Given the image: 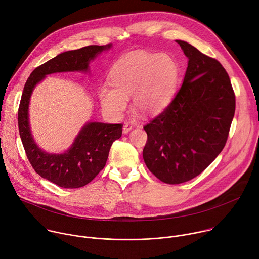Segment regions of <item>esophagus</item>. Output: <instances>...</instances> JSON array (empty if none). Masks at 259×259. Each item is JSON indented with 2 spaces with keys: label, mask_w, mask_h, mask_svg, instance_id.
<instances>
[{
  "label": "esophagus",
  "mask_w": 259,
  "mask_h": 259,
  "mask_svg": "<svg viewBox=\"0 0 259 259\" xmlns=\"http://www.w3.org/2000/svg\"><path fill=\"white\" fill-rule=\"evenodd\" d=\"M132 128H133V125H132L131 123H129V122L125 123V124H124V127H123V132H124V134L129 133V132L132 130Z\"/></svg>",
  "instance_id": "esophagus-1"
}]
</instances>
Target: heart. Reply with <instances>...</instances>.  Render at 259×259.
<instances>
[{
    "instance_id": "heart-1",
    "label": "heart",
    "mask_w": 259,
    "mask_h": 259,
    "mask_svg": "<svg viewBox=\"0 0 259 259\" xmlns=\"http://www.w3.org/2000/svg\"><path fill=\"white\" fill-rule=\"evenodd\" d=\"M178 79V64L169 54H131L110 72V83L100 87L102 107L121 116L133 95V105L143 116H156L170 103Z\"/></svg>"
}]
</instances>
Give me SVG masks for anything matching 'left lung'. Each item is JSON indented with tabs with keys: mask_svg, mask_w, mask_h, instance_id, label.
<instances>
[{
	"mask_svg": "<svg viewBox=\"0 0 259 259\" xmlns=\"http://www.w3.org/2000/svg\"><path fill=\"white\" fill-rule=\"evenodd\" d=\"M176 42L189 58L183 83L163 112L143 127L144 163L169 184L195 178L215 160L227 143L236 109L221 63L187 42Z\"/></svg>",
	"mask_w": 259,
	"mask_h": 259,
	"instance_id": "1",
	"label": "left lung"
}]
</instances>
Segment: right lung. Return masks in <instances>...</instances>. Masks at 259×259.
Instances as JSON below:
<instances>
[{"label": "right lung", "mask_w": 259, "mask_h": 259, "mask_svg": "<svg viewBox=\"0 0 259 259\" xmlns=\"http://www.w3.org/2000/svg\"><path fill=\"white\" fill-rule=\"evenodd\" d=\"M110 47L112 44L91 45L60 53L35 67L24 85L18 108V128L24 151L34 171L58 187L77 189L92 181L104 168L113 142L121 137L123 124L87 123L65 153H45L33 141L29 129L28 103L31 92L49 73L87 71L89 62Z\"/></svg>", "instance_id": "1"}]
</instances>
